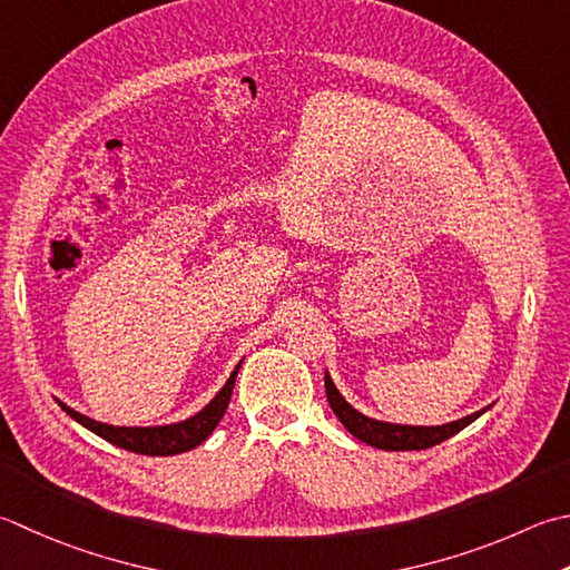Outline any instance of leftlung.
Masks as SVG:
<instances>
[{"label": "left lung", "instance_id": "8db88e82", "mask_svg": "<svg viewBox=\"0 0 570 570\" xmlns=\"http://www.w3.org/2000/svg\"><path fill=\"white\" fill-rule=\"evenodd\" d=\"M326 397H328L331 410L336 412V417L343 422V428L348 430L353 438H358L361 442L371 444V448L387 450V452L434 448V444L450 440L452 434L464 430L466 425H472V422L484 412V410H479V412H474V415H466L462 420H454V422H448V425H438V428L393 425V422L365 417L363 412H358L353 405L345 403V397L338 393L336 385H333L328 373H326Z\"/></svg>", "mask_w": 570, "mask_h": 570}]
</instances>
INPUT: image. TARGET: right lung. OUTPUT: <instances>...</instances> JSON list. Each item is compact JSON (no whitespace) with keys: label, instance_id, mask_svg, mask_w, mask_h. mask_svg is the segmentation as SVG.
Segmentation results:
<instances>
[{"label":"right lung","instance_id":"right-lung-1","mask_svg":"<svg viewBox=\"0 0 570 570\" xmlns=\"http://www.w3.org/2000/svg\"><path fill=\"white\" fill-rule=\"evenodd\" d=\"M242 363L234 367L229 381L225 387L209 400V405H205L197 415L187 417L183 422H175V425H160V428H116V425H106V422H96L91 417L81 415L73 407L63 405L59 400L61 410L66 415L73 417L78 425H83L86 430L96 432L98 438H104L106 442L116 444V448H122L128 452L136 454H150V456H170V454H180L187 450H195L197 444H203L212 430L219 425V420L225 417V410L229 405L234 381H237Z\"/></svg>","mask_w":570,"mask_h":570}]
</instances>
